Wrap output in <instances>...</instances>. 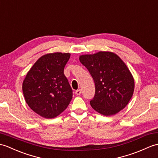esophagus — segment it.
Instances as JSON below:
<instances>
[{
    "instance_id": "1",
    "label": "esophagus",
    "mask_w": 158,
    "mask_h": 158,
    "mask_svg": "<svg viewBox=\"0 0 158 158\" xmlns=\"http://www.w3.org/2000/svg\"><path fill=\"white\" fill-rule=\"evenodd\" d=\"M81 94V89H77L75 91V94L77 95V96H79Z\"/></svg>"
}]
</instances>
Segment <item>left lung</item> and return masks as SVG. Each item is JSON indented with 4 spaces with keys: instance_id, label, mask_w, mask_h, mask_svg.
Instances as JSON below:
<instances>
[{
    "instance_id": "8db88e82",
    "label": "left lung",
    "mask_w": 158,
    "mask_h": 158,
    "mask_svg": "<svg viewBox=\"0 0 158 158\" xmlns=\"http://www.w3.org/2000/svg\"><path fill=\"white\" fill-rule=\"evenodd\" d=\"M79 60L94 81V97L90 104L104 116L116 114L125 108L133 96L135 82L120 58L110 52L81 55Z\"/></svg>"
}]
</instances>
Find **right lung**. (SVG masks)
Returning <instances> with one entry per match:
<instances>
[{
  "label": "right lung",
  "instance_id": "right-lung-1",
  "mask_svg": "<svg viewBox=\"0 0 158 158\" xmlns=\"http://www.w3.org/2000/svg\"><path fill=\"white\" fill-rule=\"evenodd\" d=\"M69 53L47 54L33 65L23 82L25 102L33 111L46 118H53L67 108L73 90L64 69Z\"/></svg>",
  "mask_w": 158,
  "mask_h": 158
}]
</instances>
